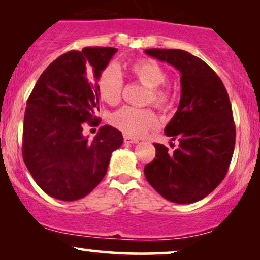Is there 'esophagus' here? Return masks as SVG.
<instances>
[{"mask_svg": "<svg viewBox=\"0 0 260 260\" xmlns=\"http://www.w3.org/2000/svg\"><path fill=\"white\" fill-rule=\"evenodd\" d=\"M124 142L127 144H134V143H138L137 138H133L130 136H124Z\"/></svg>", "mask_w": 260, "mask_h": 260, "instance_id": "34e87169", "label": "esophagus"}]
</instances>
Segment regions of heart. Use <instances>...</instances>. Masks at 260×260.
I'll use <instances>...</instances> for the list:
<instances>
[{
	"label": "heart",
	"instance_id": "1",
	"mask_svg": "<svg viewBox=\"0 0 260 260\" xmlns=\"http://www.w3.org/2000/svg\"><path fill=\"white\" fill-rule=\"evenodd\" d=\"M129 71L134 78L149 87L147 102L152 103L159 109H168L173 105L174 92L168 86L167 72L157 61L152 59L136 60L129 65ZM123 90V79L117 69L110 66L99 74L97 91L99 97L108 104H117L120 101ZM111 122L124 134L134 137H141L149 130L158 125L157 116L151 109H137L134 106H123L111 117Z\"/></svg>",
	"mask_w": 260,
	"mask_h": 260
}]
</instances>
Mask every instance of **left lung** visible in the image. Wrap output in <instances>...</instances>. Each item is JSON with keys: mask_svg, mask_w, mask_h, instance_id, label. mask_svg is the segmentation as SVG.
<instances>
[{"mask_svg": "<svg viewBox=\"0 0 260 260\" xmlns=\"http://www.w3.org/2000/svg\"><path fill=\"white\" fill-rule=\"evenodd\" d=\"M181 73L179 109L165 134L180 142L174 152L154 143L156 156L144 167L145 179L163 198L193 204L225 179L236 144V125L221 79L205 61L182 49H145Z\"/></svg>", "mask_w": 260, "mask_h": 260, "instance_id": "1", "label": "left lung"}]
</instances>
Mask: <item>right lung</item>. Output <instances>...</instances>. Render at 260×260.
Instances as JSON below:
<instances>
[{"label":"right lung","mask_w":260,"mask_h":260,"mask_svg":"<svg viewBox=\"0 0 260 260\" xmlns=\"http://www.w3.org/2000/svg\"><path fill=\"white\" fill-rule=\"evenodd\" d=\"M116 52L85 47L60 55L42 72L27 101L24 165L38 186L59 200H79L91 193L105 176L112 151L123 143L122 133L111 125L102 126L93 140L83 135L84 123H101L95 116L97 80Z\"/></svg>","instance_id":"1"}]
</instances>
